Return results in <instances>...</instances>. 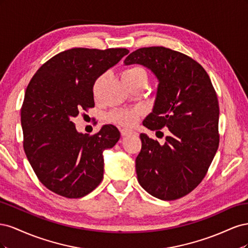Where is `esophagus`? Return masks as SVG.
Listing matches in <instances>:
<instances>
[{
	"mask_svg": "<svg viewBox=\"0 0 248 248\" xmlns=\"http://www.w3.org/2000/svg\"><path fill=\"white\" fill-rule=\"evenodd\" d=\"M134 131L128 128H122L121 129V136L122 137H127V136H130V134H133Z\"/></svg>",
	"mask_w": 248,
	"mask_h": 248,
	"instance_id": "34e87169",
	"label": "esophagus"
}]
</instances>
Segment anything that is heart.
<instances>
[{"label":"heart","mask_w":248,"mask_h":248,"mask_svg":"<svg viewBox=\"0 0 248 248\" xmlns=\"http://www.w3.org/2000/svg\"><path fill=\"white\" fill-rule=\"evenodd\" d=\"M122 78L125 81V84L130 85L140 79H147V72L140 66H132L123 71ZM103 80V77H99L96 79L93 93L96 96L98 94L99 89L101 87ZM142 114V110L140 108H120L116 109L109 115V120L111 122L117 123L122 126H132L138 122V120Z\"/></svg>","instance_id":"heart-1"}]
</instances>
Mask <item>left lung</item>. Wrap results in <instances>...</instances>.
I'll return each instance as SVG.
<instances>
[{
    "mask_svg": "<svg viewBox=\"0 0 248 248\" xmlns=\"http://www.w3.org/2000/svg\"><path fill=\"white\" fill-rule=\"evenodd\" d=\"M124 64H140L155 74L154 108L142 125L170 131L163 145L140 133L138 181L157 199L182 198L205 178L219 145V106L211 79L193 59L163 46L139 48Z\"/></svg>",
    "mask_w": 248,
    "mask_h": 248,
    "instance_id": "obj_1",
    "label": "left lung"
}]
</instances>
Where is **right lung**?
I'll return each mask as SVG.
<instances>
[{
    "mask_svg": "<svg viewBox=\"0 0 248 248\" xmlns=\"http://www.w3.org/2000/svg\"><path fill=\"white\" fill-rule=\"evenodd\" d=\"M128 52L71 48L49 59L29 82L20 109L24 150L39 181L59 196L82 198L102 181V153L120 132L104 125L93 136L78 133L72 119L94 108L95 80Z\"/></svg>",
    "mask_w": 248,
    "mask_h": 248,
    "instance_id": "right-lung-1",
    "label": "right lung"
}]
</instances>
